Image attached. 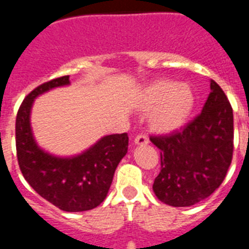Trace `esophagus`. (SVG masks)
<instances>
[{
    "label": "esophagus",
    "instance_id": "34e87169",
    "mask_svg": "<svg viewBox=\"0 0 249 249\" xmlns=\"http://www.w3.org/2000/svg\"><path fill=\"white\" fill-rule=\"evenodd\" d=\"M148 138L144 135H138L135 138V144H137V146H144V144H148Z\"/></svg>",
    "mask_w": 249,
    "mask_h": 249
}]
</instances>
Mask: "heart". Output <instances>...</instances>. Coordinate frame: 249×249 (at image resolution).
<instances>
[{"instance_id":"1","label":"heart","mask_w":249,"mask_h":249,"mask_svg":"<svg viewBox=\"0 0 249 249\" xmlns=\"http://www.w3.org/2000/svg\"><path fill=\"white\" fill-rule=\"evenodd\" d=\"M196 106V94L190 85L160 78L147 85L138 96L137 107L149 112V126L168 133L183 127Z\"/></svg>"}]
</instances>
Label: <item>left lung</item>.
I'll use <instances>...</instances> for the list:
<instances>
[{
  "instance_id": "left-lung-1",
  "label": "left lung",
  "mask_w": 249,
  "mask_h": 249,
  "mask_svg": "<svg viewBox=\"0 0 249 249\" xmlns=\"http://www.w3.org/2000/svg\"><path fill=\"white\" fill-rule=\"evenodd\" d=\"M160 151V172L153 192L160 202L190 207L210 197L224 177L233 155V111L223 89L211 80L201 113L181 131L152 136Z\"/></svg>"
}]
</instances>
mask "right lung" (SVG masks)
Here are the masks:
<instances>
[{
	"label": "right lung",
	"instance_id": "add662e5",
	"mask_svg": "<svg viewBox=\"0 0 249 249\" xmlns=\"http://www.w3.org/2000/svg\"><path fill=\"white\" fill-rule=\"evenodd\" d=\"M70 85V76L42 83L23 100L16 117V149L19 169L41 197L66 212H83L107 197L114 171L127 153V133L105 136L81 155L58 157L35 141L30 116L35 98L56 87Z\"/></svg>",
	"mask_w": 249,
	"mask_h": 249
}]
</instances>
